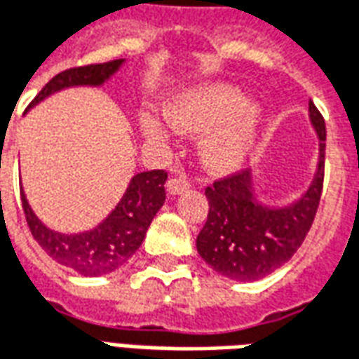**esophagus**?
<instances>
[{
  "label": "esophagus",
  "instance_id": "esophagus-1",
  "mask_svg": "<svg viewBox=\"0 0 359 359\" xmlns=\"http://www.w3.org/2000/svg\"><path fill=\"white\" fill-rule=\"evenodd\" d=\"M188 188H190V180L184 177V175H180V177H172V179L167 180V192L171 196L182 194V192H187Z\"/></svg>",
  "mask_w": 359,
  "mask_h": 359
}]
</instances>
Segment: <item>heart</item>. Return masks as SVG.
I'll return each instance as SVG.
<instances>
[{"instance_id": "1", "label": "heart", "mask_w": 359, "mask_h": 359, "mask_svg": "<svg viewBox=\"0 0 359 359\" xmlns=\"http://www.w3.org/2000/svg\"><path fill=\"white\" fill-rule=\"evenodd\" d=\"M165 115L179 133L196 134L216 128L200 144V156L205 167L219 172L233 171L244 161L262 125L259 105L246 103L244 92L231 84L190 90L179 95ZM142 133L159 140L165 136V125L146 115L142 118Z\"/></svg>"}]
</instances>
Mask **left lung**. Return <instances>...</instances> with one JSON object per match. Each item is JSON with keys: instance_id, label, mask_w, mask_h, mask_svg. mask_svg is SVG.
Here are the masks:
<instances>
[{"instance_id": "8db88e82", "label": "left lung", "mask_w": 359, "mask_h": 359, "mask_svg": "<svg viewBox=\"0 0 359 359\" xmlns=\"http://www.w3.org/2000/svg\"><path fill=\"white\" fill-rule=\"evenodd\" d=\"M309 121L319 138V161L309 188L285 208L259 203L252 169L215 180L205 188L208 221L196 248L219 275L234 280H257L285 265L300 248L316 219L325 177V121L309 100Z\"/></svg>"}]
</instances>
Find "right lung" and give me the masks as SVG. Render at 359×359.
Instances as JSON below:
<instances>
[{
    "label": "right lung",
    "mask_w": 359,
    "mask_h": 359,
    "mask_svg": "<svg viewBox=\"0 0 359 359\" xmlns=\"http://www.w3.org/2000/svg\"><path fill=\"white\" fill-rule=\"evenodd\" d=\"M123 63L125 59H113L97 65L67 69L63 73L55 74L43 86L42 92L28 105V109L46 100L48 95L65 88L102 86L103 82L109 81L117 73ZM165 180L167 172L161 169L134 175L115 210L97 226L76 234L51 231L50 226H46L36 217L25 192H20V200L28 229L48 256L53 257L57 264L76 271L82 277H100L117 271L140 248L149 223L165 202Z\"/></svg>",
    "instance_id": "right-lung-1"
}]
</instances>
